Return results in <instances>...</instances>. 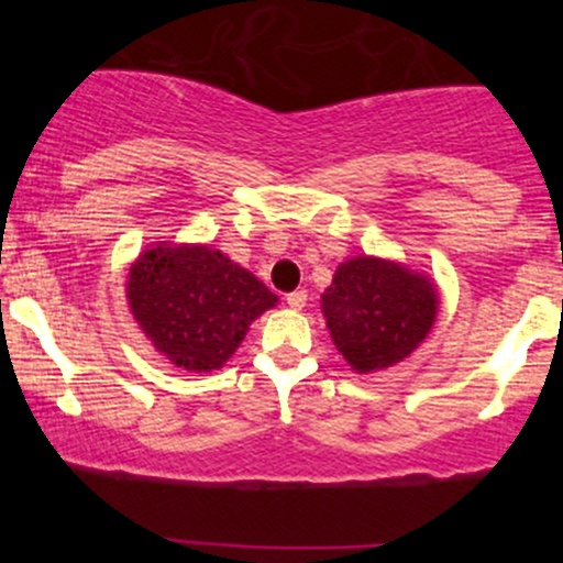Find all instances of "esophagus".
Masks as SVG:
<instances>
[{"mask_svg":"<svg viewBox=\"0 0 563 563\" xmlns=\"http://www.w3.org/2000/svg\"><path fill=\"white\" fill-rule=\"evenodd\" d=\"M286 303L290 309H303L307 307V290H294V294H288Z\"/></svg>","mask_w":563,"mask_h":563,"instance_id":"1","label":"esophagus"}]
</instances>
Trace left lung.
Returning <instances> with one entry per match:
<instances>
[{"label":"left lung","instance_id":"1","mask_svg":"<svg viewBox=\"0 0 563 563\" xmlns=\"http://www.w3.org/2000/svg\"><path fill=\"white\" fill-rule=\"evenodd\" d=\"M437 286L421 273L378 256L341 262L322 294V314L335 349L357 373L402 363L437 320Z\"/></svg>","mask_w":563,"mask_h":563}]
</instances>
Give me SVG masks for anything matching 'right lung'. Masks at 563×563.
Returning <instances> with one entry per match:
<instances>
[{
	"label": "right lung",
	"instance_id": "right-lung-1",
	"mask_svg": "<svg viewBox=\"0 0 563 563\" xmlns=\"http://www.w3.org/2000/svg\"><path fill=\"white\" fill-rule=\"evenodd\" d=\"M126 299L140 331L177 367L219 371L277 296L209 245L147 249L129 269Z\"/></svg>",
	"mask_w": 563,
	"mask_h": 563
}]
</instances>
